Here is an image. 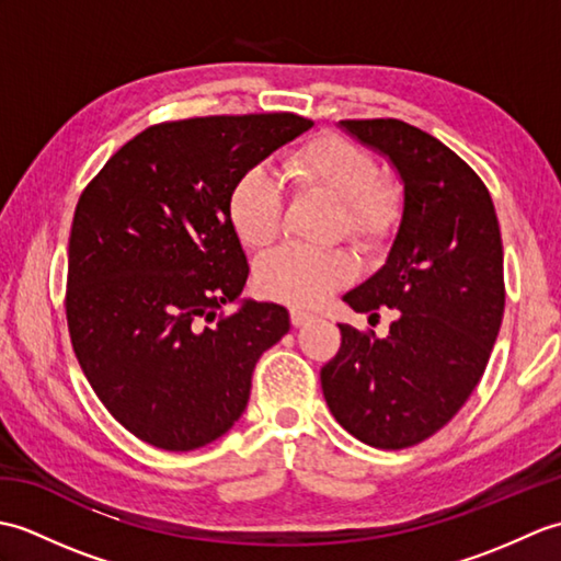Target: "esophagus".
Here are the masks:
<instances>
[{
	"label": "esophagus",
	"instance_id": "obj_1",
	"mask_svg": "<svg viewBox=\"0 0 561 561\" xmlns=\"http://www.w3.org/2000/svg\"><path fill=\"white\" fill-rule=\"evenodd\" d=\"M289 320H291L294 328H301V325L308 323V320H313V313L304 311V308H291V311H289Z\"/></svg>",
	"mask_w": 561,
	"mask_h": 561
}]
</instances>
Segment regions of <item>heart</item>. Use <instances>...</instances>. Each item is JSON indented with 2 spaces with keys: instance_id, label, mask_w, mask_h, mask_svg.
Returning <instances> with one entry per match:
<instances>
[{
  "instance_id": "obj_1",
  "label": "heart",
  "mask_w": 561,
  "mask_h": 561,
  "mask_svg": "<svg viewBox=\"0 0 561 561\" xmlns=\"http://www.w3.org/2000/svg\"><path fill=\"white\" fill-rule=\"evenodd\" d=\"M284 169L301 193L337 202V236H347L364 250L390 243L402 219V193L380 175L371 151L350 137L323 133L296 147ZM282 214V190L260 165L238 175L226 195V217L245 248H267L279 236ZM352 277L354 260L344 250L316 253L289 245L260 260L255 287L274 301L316 306Z\"/></svg>"
}]
</instances>
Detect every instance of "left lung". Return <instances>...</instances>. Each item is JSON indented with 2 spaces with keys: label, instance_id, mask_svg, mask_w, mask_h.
I'll use <instances>...</instances> for the list:
<instances>
[{
  "label": "left lung",
  "instance_id": "8db88e82",
  "mask_svg": "<svg viewBox=\"0 0 561 561\" xmlns=\"http://www.w3.org/2000/svg\"><path fill=\"white\" fill-rule=\"evenodd\" d=\"M396 165L404 209L386 265L344 296L356 313L400 311L388 337L340 325L320 368L330 412L376 448H408L446 426L470 398L502 328L504 245L482 178L444 141L396 117L342 121Z\"/></svg>",
  "mask_w": 561,
  "mask_h": 561
}]
</instances>
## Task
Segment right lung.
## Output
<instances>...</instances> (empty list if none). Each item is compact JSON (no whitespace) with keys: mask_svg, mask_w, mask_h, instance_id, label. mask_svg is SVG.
<instances>
[{"mask_svg":"<svg viewBox=\"0 0 561 561\" xmlns=\"http://www.w3.org/2000/svg\"><path fill=\"white\" fill-rule=\"evenodd\" d=\"M311 125L294 113L159 123L83 187L69 233V340L105 410L145 444L195 450L229 432L260 354L287 335L277 304L219 313L248 279L226 195Z\"/></svg>","mask_w":561,"mask_h":561,"instance_id":"add662e5","label":"right lung"}]
</instances>
